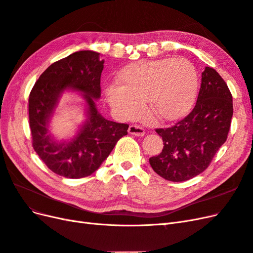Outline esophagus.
I'll use <instances>...</instances> for the list:
<instances>
[{
	"label": "esophagus",
	"instance_id": "1",
	"mask_svg": "<svg viewBox=\"0 0 253 253\" xmlns=\"http://www.w3.org/2000/svg\"><path fill=\"white\" fill-rule=\"evenodd\" d=\"M128 133L131 135H134V136H137V137H141L144 135V128L141 127L140 126L138 125H132L128 126Z\"/></svg>",
	"mask_w": 253,
	"mask_h": 253
}]
</instances>
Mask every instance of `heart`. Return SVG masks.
Here are the masks:
<instances>
[{
	"label": "heart",
	"mask_w": 253,
	"mask_h": 253,
	"mask_svg": "<svg viewBox=\"0 0 253 253\" xmlns=\"http://www.w3.org/2000/svg\"><path fill=\"white\" fill-rule=\"evenodd\" d=\"M117 81L106 84L104 94L118 116H138L147 101L157 119L173 120L192 104L198 75L187 59H162L128 64L118 73Z\"/></svg>",
	"instance_id": "heart-1"
}]
</instances>
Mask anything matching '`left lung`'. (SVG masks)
<instances>
[{"instance_id":"8db88e82","label":"left lung","mask_w":253,"mask_h":253,"mask_svg":"<svg viewBox=\"0 0 253 253\" xmlns=\"http://www.w3.org/2000/svg\"><path fill=\"white\" fill-rule=\"evenodd\" d=\"M232 115V95L227 83L214 68L206 67L193 110L173 126L155 129L164 149L150 158L153 170L176 182L204 172L227 140Z\"/></svg>"}]
</instances>
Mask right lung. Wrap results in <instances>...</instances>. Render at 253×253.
<instances>
[{
    "instance_id": "right-lung-1",
    "label": "right lung",
    "mask_w": 253,
    "mask_h": 253,
    "mask_svg": "<svg viewBox=\"0 0 253 253\" xmlns=\"http://www.w3.org/2000/svg\"><path fill=\"white\" fill-rule=\"evenodd\" d=\"M104 61L91 50L76 51L49 65L35 83L28 99L33 147L49 170L66 178L93 174L127 135L128 125L117 124L98 113L94 99L100 98ZM67 88L82 91L89 119L71 142L57 143L48 134V120L60 94Z\"/></svg>"
}]
</instances>
